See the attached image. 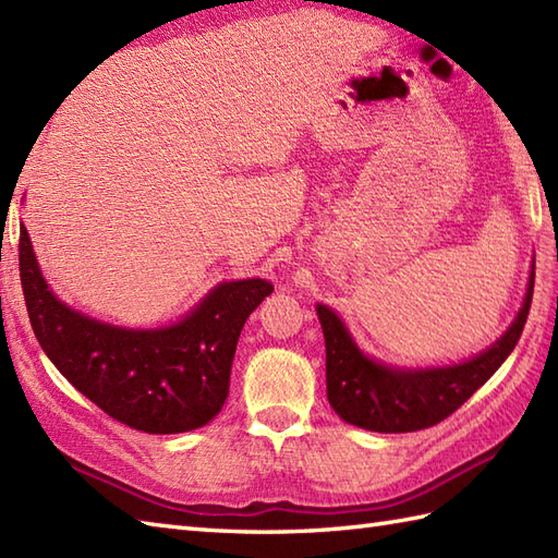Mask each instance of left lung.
Returning <instances> with one entry per match:
<instances>
[{"label":"left lung","instance_id":"obj_1","mask_svg":"<svg viewBox=\"0 0 558 558\" xmlns=\"http://www.w3.org/2000/svg\"><path fill=\"white\" fill-rule=\"evenodd\" d=\"M535 272H530L525 302L511 328L462 364L429 366V369H398L374 362L354 345L340 316L324 304H316L318 322L326 338V393L342 420L381 434L420 432L453 414L492 374L506 362L523 333Z\"/></svg>","mask_w":558,"mask_h":558}]
</instances>
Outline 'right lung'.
Returning <instances> with one entry per match:
<instances>
[{
    "instance_id": "1",
    "label": "right lung",
    "mask_w": 558,
    "mask_h": 558,
    "mask_svg": "<svg viewBox=\"0 0 558 558\" xmlns=\"http://www.w3.org/2000/svg\"><path fill=\"white\" fill-rule=\"evenodd\" d=\"M19 270L33 333L59 374L112 420L146 434L192 432L216 417L244 322L272 292L260 278L220 282L180 324L134 330L59 302L23 225Z\"/></svg>"
}]
</instances>
